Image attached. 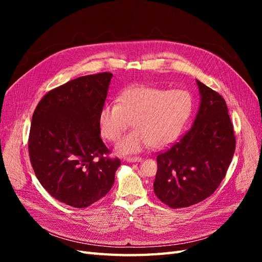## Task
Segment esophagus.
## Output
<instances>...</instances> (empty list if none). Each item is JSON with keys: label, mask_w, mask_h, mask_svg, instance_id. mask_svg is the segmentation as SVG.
Listing matches in <instances>:
<instances>
[{"label": "esophagus", "mask_w": 262, "mask_h": 262, "mask_svg": "<svg viewBox=\"0 0 262 262\" xmlns=\"http://www.w3.org/2000/svg\"><path fill=\"white\" fill-rule=\"evenodd\" d=\"M126 162H128V163H139V162H142V158L141 157H129V158H126Z\"/></svg>", "instance_id": "esophagus-1"}]
</instances>
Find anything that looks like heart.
<instances>
[{"label": "heart", "instance_id": "1", "mask_svg": "<svg viewBox=\"0 0 262 262\" xmlns=\"http://www.w3.org/2000/svg\"><path fill=\"white\" fill-rule=\"evenodd\" d=\"M192 112L190 94L182 90L133 86L122 92L119 104L108 102L99 114V128L110 142H118L131 124L136 128L117 146L120 155L163 148L175 142Z\"/></svg>", "mask_w": 262, "mask_h": 262}]
</instances>
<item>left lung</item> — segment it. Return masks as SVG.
Instances as JSON below:
<instances>
[{"mask_svg": "<svg viewBox=\"0 0 262 262\" xmlns=\"http://www.w3.org/2000/svg\"><path fill=\"white\" fill-rule=\"evenodd\" d=\"M200 105L190 130L157 156L154 192L170 208L207 199L224 179L235 152V136L224 98L196 80Z\"/></svg>", "mask_w": 262, "mask_h": 262, "instance_id": "obj_1", "label": "left lung"}]
</instances>
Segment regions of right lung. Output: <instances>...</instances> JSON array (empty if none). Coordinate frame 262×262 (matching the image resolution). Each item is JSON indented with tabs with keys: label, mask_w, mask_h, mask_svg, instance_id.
Masks as SVG:
<instances>
[{
	"label": "right lung",
	"mask_w": 262,
	"mask_h": 262,
	"mask_svg": "<svg viewBox=\"0 0 262 262\" xmlns=\"http://www.w3.org/2000/svg\"><path fill=\"white\" fill-rule=\"evenodd\" d=\"M113 74L77 77L39 101L29 133V157L41 186L73 208H86L106 195L120 161L105 155L99 114Z\"/></svg>",
	"instance_id": "add662e5"
}]
</instances>
